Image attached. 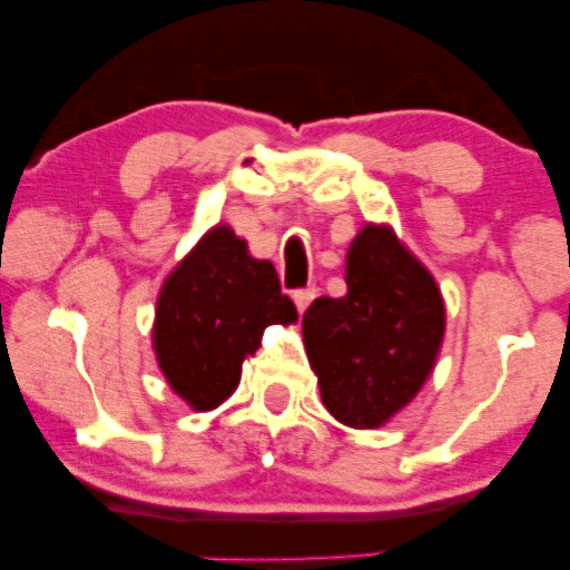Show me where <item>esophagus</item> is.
Here are the masks:
<instances>
[{
    "label": "esophagus",
    "instance_id": "1",
    "mask_svg": "<svg viewBox=\"0 0 570 570\" xmlns=\"http://www.w3.org/2000/svg\"><path fill=\"white\" fill-rule=\"evenodd\" d=\"M294 297V305H297L299 313H305V307L313 303V297H316V286H307V289H297L292 294Z\"/></svg>",
    "mask_w": 570,
    "mask_h": 570
}]
</instances>
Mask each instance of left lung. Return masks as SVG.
Masks as SVG:
<instances>
[{
  "mask_svg": "<svg viewBox=\"0 0 570 570\" xmlns=\"http://www.w3.org/2000/svg\"><path fill=\"white\" fill-rule=\"evenodd\" d=\"M345 297L303 316L307 362L324 407L351 429H377L415 399L444 337L436 281L385 225L358 230L345 257Z\"/></svg>",
  "mask_w": 570,
  "mask_h": 570,
  "instance_id": "obj_1",
  "label": "left lung"
}]
</instances>
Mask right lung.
<instances>
[{"label": "right lung", "mask_w": 570, "mask_h": 570, "mask_svg": "<svg viewBox=\"0 0 570 570\" xmlns=\"http://www.w3.org/2000/svg\"><path fill=\"white\" fill-rule=\"evenodd\" d=\"M297 322L273 263L254 259L227 225L212 227L174 267L155 311L153 345L166 381L193 410H214L238 389L240 364L265 326Z\"/></svg>", "instance_id": "add662e5"}]
</instances>
